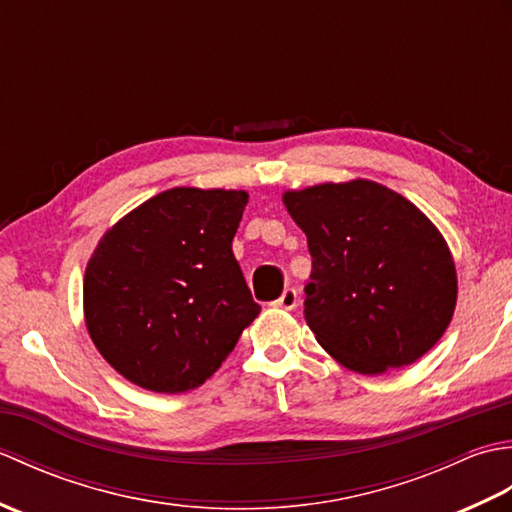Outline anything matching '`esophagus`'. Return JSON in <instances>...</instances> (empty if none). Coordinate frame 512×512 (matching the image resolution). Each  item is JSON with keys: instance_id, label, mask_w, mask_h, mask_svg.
Returning <instances> with one entry per match:
<instances>
[{"instance_id": "1", "label": "esophagus", "mask_w": 512, "mask_h": 512, "mask_svg": "<svg viewBox=\"0 0 512 512\" xmlns=\"http://www.w3.org/2000/svg\"><path fill=\"white\" fill-rule=\"evenodd\" d=\"M275 308L281 310H295L297 308V290L295 288H286L281 292V297L277 301H273Z\"/></svg>"}]
</instances>
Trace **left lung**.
<instances>
[{"mask_svg":"<svg viewBox=\"0 0 512 512\" xmlns=\"http://www.w3.org/2000/svg\"><path fill=\"white\" fill-rule=\"evenodd\" d=\"M284 206L312 255L303 317L336 363L378 376L442 339L458 273L447 239L416 204L356 178L288 189Z\"/></svg>","mask_w":512,"mask_h":512,"instance_id":"1","label":"left lung"}]
</instances>
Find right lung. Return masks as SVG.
Segmentation results:
<instances>
[{"instance_id": "obj_1", "label": "right lung", "mask_w": 512, "mask_h": 512, "mask_svg": "<svg viewBox=\"0 0 512 512\" xmlns=\"http://www.w3.org/2000/svg\"><path fill=\"white\" fill-rule=\"evenodd\" d=\"M246 191L176 187L107 228L83 277L96 350L129 383L180 394L211 378L257 303L233 255Z\"/></svg>"}]
</instances>
